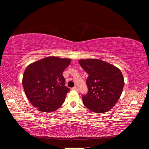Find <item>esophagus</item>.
<instances>
[{"label": "esophagus", "instance_id": "1", "mask_svg": "<svg viewBox=\"0 0 149 149\" xmlns=\"http://www.w3.org/2000/svg\"><path fill=\"white\" fill-rule=\"evenodd\" d=\"M72 89L75 90V91H78V88L77 86H74L73 88H72Z\"/></svg>", "mask_w": 149, "mask_h": 149}]
</instances>
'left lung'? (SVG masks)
<instances>
[{
    "mask_svg": "<svg viewBox=\"0 0 149 149\" xmlns=\"http://www.w3.org/2000/svg\"><path fill=\"white\" fill-rule=\"evenodd\" d=\"M79 63L89 74L88 93L82 96L84 105L96 113L109 111L118 101L124 88L120 70L97 59L80 60Z\"/></svg>",
    "mask_w": 149,
    "mask_h": 149,
    "instance_id": "8db88e82",
    "label": "left lung"
}]
</instances>
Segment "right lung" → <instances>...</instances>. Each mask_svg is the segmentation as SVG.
Masks as SVG:
<instances>
[{
    "label": "right lung",
    "mask_w": 149,
    "mask_h": 149,
    "mask_svg": "<svg viewBox=\"0 0 149 149\" xmlns=\"http://www.w3.org/2000/svg\"><path fill=\"white\" fill-rule=\"evenodd\" d=\"M70 63L68 58L49 56L26 68L22 84L29 101L38 110L53 112L63 104L70 88L65 86L63 72Z\"/></svg>",
    "instance_id": "obj_1"
}]
</instances>
